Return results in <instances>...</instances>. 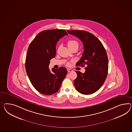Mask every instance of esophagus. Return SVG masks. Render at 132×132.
<instances>
[{"mask_svg":"<svg viewBox=\"0 0 132 132\" xmlns=\"http://www.w3.org/2000/svg\"><path fill=\"white\" fill-rule=\"evenodd\" d=\"M67 70H68V72H72V71H73V70H72L71 69H68V68L67 69Z\"/></svg>","mask_w":132,"mask_h":132,"instance_id":"esophagus-1","label":"esophagus"}]
</instances>
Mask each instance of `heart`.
Here are the masks:
<instances>
[{"mask_svg":"<svg viewBox=\"0 0 132 132\" xmlns=\"http://www.w3.org/2000/svg\"><path fill=\"white\" fill-rule=\"evenodd\" d=\"M68 47L71 50H73L75 49H78L79 46V44L78 41L75 40H70L68 41ZM61 47V46H59L58 48V50ZM69 63H68L67 65H69Z\"/></svg>","mask_w":132,"mask_h":132,"instance_id":"1","label":"heart"}]
</instances>
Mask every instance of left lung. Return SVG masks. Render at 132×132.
Returning <instances> with one entry per match:
<instances>
[{
	"label": "left lung",
	"instance_id": "obj_1",
	"mask_svg": "<svg viewBox=\"0 0 132 132\" xmlns=\"http://www.w3.org/2000/svg\"><path fill=\"white\" fill-rule=\"evenodd\" d=\"M69 34L79 38L84 45V52L77 66L87 67L84 73L76 71L74 81L77 90L82 94H93L103 84L108 71V59L101 42L91 33L84 30H67Z\"/></svg>",
	"mask_w": 132,
	"mask_h": 132
}]
</instances>
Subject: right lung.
Instances as JSON below:
<instances>
[{
  "instance_id": "add662e5",
  "label": "right lung",
  "mask_w": 132,
  "mask_h": 132,
  "mask_svg": "<svg viewBox=\"0 0 132 132\" xmlns=\"http://www.w3.org/2000/svg\"><path fill=\"white\" fill-rule=\"evenodd\" d=\"M68 34L64 30H43L30 43L27 51L25 68L32 86L43 94L50 95L58 91L67 74L65 68H49L50 60L56 54L59 39Z\"/></svg>"
}]
</instances>
